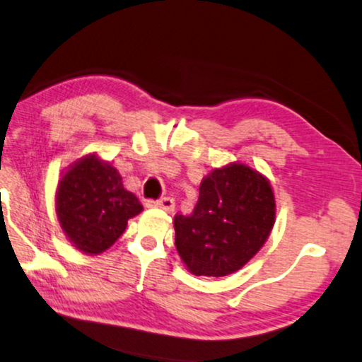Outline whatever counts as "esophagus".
Returning <instances> with one entry per match:
<instances>
[{
  "label": "esophagus",
  "instance_id": "obj_1",
  "mask_svg": "<svg viewBox=\"0 0 362 362\" xmlns=\"http://www.w3.org/2000/svg\"><path fill=\"white\" fill-rule=\"evenodd\" d=\"M146 206H148V207L163 209V211H167V212H173V209H175V200H173L172 197L148 199V200H146Z\"/></svg>",
  "mask_w": 362,
  "mask_h": 362
}]
</instances>
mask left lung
<instances>
[{
	"label": "left lung",
	"mask_w": 362,
	"mask_h": 362,
	"mask_svg": "<svg viewBox=\"0 0 362 362\" xmlns=\"http://www.w3.org/2000/svg\"><path fill=\"white\" fill-rule=\"evenodd\" d=\"M275 224V195L261 173L234 163L202 180L190 216H175V246L197 276L238 272L264 245Z\"/></svg>",
	"instance_id": "8db88e82"
}]
</instances>
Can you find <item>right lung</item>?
<instances>
[{
  "label": "right lung",
  "instance_id": "1",
  "mask_svg": "<svg viewBox=\"0 0 362 362\" xmlns=\"http://www.w3.org/2000/svg\"><path fill=\"white\" fill-rule=\"evenodd\" d=\"M143 211L123 187L119 172L95 155L69 168L57 190V217L65 236L87 255H99L124 233L128 219Z\"/></svg>",
  "mask_w": 362,
  "mask_h": 362
}]
</instances>
